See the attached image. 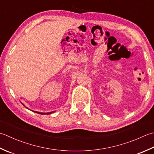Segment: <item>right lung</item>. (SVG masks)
I'll return each instance as SVG.
<instances>
[{
	"instance_id": "add662e5",
	"label": "right lung",
	"mask_w": 154,
	"mask_h": 154,
	"mask_svg": "<svg viewBox=\"0 0 154 154\" xmlns=\"http://www.w3.org/2000/svg\"><path fill=\"white\" fill-rule=\"evenodd\" d=\"M22 103V102H21ZM22 104H23V106H24L23 103H22ZM25 107H26V106H25ZM29 109V108H28ZM33 112H36V113H38V114H52V113H54V112H47V113H43V112H36V111H33Z\"/></svg>"
}]
</instances>
